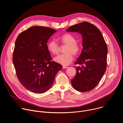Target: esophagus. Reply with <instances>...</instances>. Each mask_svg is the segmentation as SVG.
Masks as SVG:
<instances>
[{"mask_svg":"<svg viewBox=\"0 0 123 123\" xmlns=\"http://www.w3.org/2000/svg\"><path fill=\"white\" fill-rule=\"evenodd\" d=\"M68 67H66V66H63V68H68Z\"/></svg>","mask_w":123,"mask_h":123,"instance_id":"34e87169","label":"esophagus"}]
</instances>
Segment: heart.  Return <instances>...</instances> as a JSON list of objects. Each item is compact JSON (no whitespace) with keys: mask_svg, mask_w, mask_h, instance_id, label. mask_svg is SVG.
I'll return each instance as SVG.
<instances>
[{"mask_svg":"<svg viewBox=\"0 0 123 123\" xmlns=\"http://www.w3.org/2000/svg\"><path fill=\"white\" fill-rule=\"evenodd\" d=\"M60 42L66 45L64 52L65 53L59 55L54 58V61L63 66H67L71 63L73 60V55H77L80 50V46L76 42V39L70 33H65L59 37ZM48 50L53 55H57L59 52V46L54 39H51L47 44Z\"/></svg>","mask_w":123,"mask_h":123,"instance_id":"heart-1","label":"heart"}]
</instances>
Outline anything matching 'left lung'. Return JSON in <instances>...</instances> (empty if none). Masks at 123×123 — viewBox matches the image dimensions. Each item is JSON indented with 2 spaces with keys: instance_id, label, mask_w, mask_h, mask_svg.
<instances>
[{
  "instance_id": "left-lung-1",
  "label": "left lung",
  "mask_w": 123,
  "mask_h": 123,
  "mask_svg": "<svg viewBox=\"0 0 123 123\" xmlns=\"http://www.w3.org/2000/svg\"><path fill=\"white\" fill-rule=\"evenodd\" d=\"M67 31L82 34L83 49L75 65L76 74L72 80L74 88L81 92L94 89L107 68L108 48L100 30L94 25L84 22L70 27Z\"/></svg>"
}]
</instances>
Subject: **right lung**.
<instances>
[{
    "mask_svg": "<svg viewBox=\"0 0 123 123\" xmlns=\"http://www.w3.org/2000/svg\"><path fill=\"white\" fill-rule=\"evenodd\" d=\"M56 30L43 26H33L17 37L12 62L16 75L26 89L34 93H43L53 84L60 64L52 61L47 41Z\"/></svg>",
    "mask_w": 123,
    "mask_h": 123,
    "instance_id": "add662e5",
    "label": "right lung"
}]
</instances>
